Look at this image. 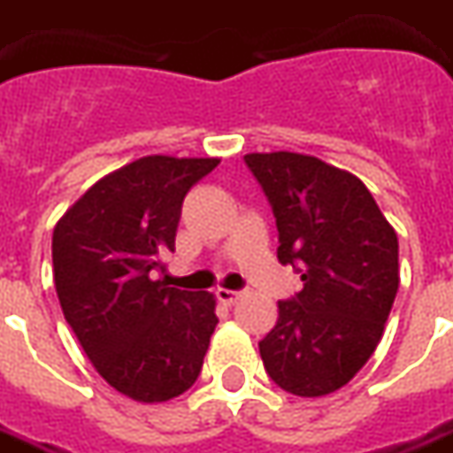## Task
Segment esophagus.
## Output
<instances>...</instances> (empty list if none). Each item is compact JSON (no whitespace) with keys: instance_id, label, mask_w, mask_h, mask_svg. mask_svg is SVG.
I'll return each mask as SVG.
<instances>
[{"instance_id":"obj_1","label":"esophagus","mask_w":453,"mask_h":453,"mask_svg":"<svg viewBox=\"0 0 453 453\" xmlns=\"http://www.w3.org/2000/svg\"><path fill=\"white\" fill-rule=\"evenodd\" d=\"M216 296H218V301H220L223 305H227V308H230V305H235L237 301L242 298L240 291H230V288H218Z\"/></svg>"}]
</instances>
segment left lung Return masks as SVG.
I'll list each match as a JSON object with an SVG mask.
<instances>
[{
	"mask_svg": "<svg viewBox=\"0 0 453 453\" xmlns=\"http://www.w3.org/2000/svg\"><path fill=\"white\" fill-rule=\"evenodd\" d=\"M279 227L276 257L303 288L259 342L266 373L301 398L347 386L379 347L400 284L398 235L347 169L301 152H250Z\"/></svg>",
	"mask_w": 453,
	"mask_h": 453,
	"instance_id": "left-lung-1",
	"label": "left lung"
}]
</instances>
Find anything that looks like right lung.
I'll return each instance as SVG.
<instances>
[{"instance_id":"add662e5","label":"right lung","mask_w":453,"mask_h":453,"mask_svg":"<svg viewBox=\"0 0 453 453\" xmlns=\"http://www.w3.org/2000/svg\"><path fill=\"white\" fill-rule=\"evenodd\" d=\"M218 157L148 155L102 177L53 230V276L65 320L109 386L165 403L194 386L216 296L155 281L174 250L181 201Z\"/></svg>"}]
</instances>
